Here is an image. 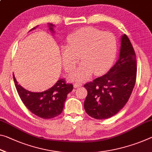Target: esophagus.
<instances>
[{"label": "esophagus", "mask_w": 152, "mask_h": 152, "mask_svg": "<svg viewBox=\"0 0 152 152\" xmlns=\"http://www.w3.org/2000/svg\"><path fill=\"white\" fill-rule=\"evenodd\" d=\"M82 86V84H80V83H75L74 85V88H78V87H80V86Z\"/></svg>", "instance_id": "obj_1"}]
</instances>
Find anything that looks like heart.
<instances>
[{
  "mask_svg": "<svg viewBox=\"0 0 152 152\" xmlns=\"http://www.w3.org/2000/svg\"><path fill=\"white\" fill-rule=\"evenodd\" d=\"M117 51L114 34L98 29L85 27L76 31L68 38V46L61 48V58L66 70L70 73L80 62L83 63L70 76L74 81L88 80L104 74L112 66Z\"/></svg>",
  "mask_w": 152,
  "mask_h": 152,
  "instance_id": "1",
  "label": "heart"
}]
</instances>
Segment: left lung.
I'll use <instances>...</instances> for the list:
<instances>
[{
	"label": "left lung",
	"mask_w": 152,
	"mask_h": 152,
	"mask_svg": "<svg viewBox=\"0 0 152 152\" xmlns=\"http://www.w3.org/2000/svg\"><path fill=\"white\" fill-rule=\"evenodd\" d=\"M136 54L129 38L122 36L119 58L106 74L86 83L84 107L87 114L97 120L116 114L128 102L135 85Z\"/></svg>",
	"instance_id": "1"
}]
</instances>
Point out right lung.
Wrapping results in <instances>:
<instances>
[{"label": "right lung", "mask_w": 152, "mask_h": 152, "mask_svg": "<svg viewBox=\"0 0 152 152\" xmlns=\"http://www.w3.org/2000/svg\"><path fill=\"white\" fill-rule=\"evenodd\" d=\"M53 25L50 23L49 29L53 31ZM36 28L34 27L33 29ZM15 85L25 106L31 112L43 119H50L57 116L63 112L67 95L73 89L72 84L66 83L65 79H60L48 90L41 93H34L26 90L18 85L13 75Z\"/></svg>", "instance_id": "add662e5"}]
</instances>
